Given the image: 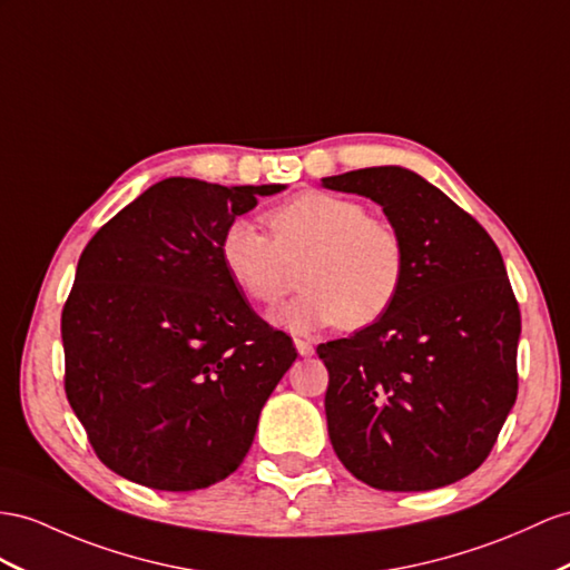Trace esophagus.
Returning a JSON list of instances; mask_svg holds the SVG:
<instances>
[{
  "label": "esophagus",
  "instance_id": "34e87169",
  "mask_svg": "<svg viewBox=\"0 0 570 570\" xmlns=\"http://www.w3.org/2000/svg\"><path fill=\"white\" fill-rule=\"evenodd\" d=\"M294 344H296V352L301 354V356H313V344L311 342H305V340H294Z\"/></svg>",
  "mask_w": 570,
  "mask_h": 570
}]
</instances>
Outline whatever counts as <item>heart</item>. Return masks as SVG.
Returning a JSON list of instances; mask_svg holds the SVG:
<instances>
[{"label":"heart","mask_w":570,"mask_h":570,"mask_svg":"<svg viewBox=\"0 0 570 570\" xmlns=\"http://www.w3.org/2000/svg\"><path fill=\"white\" fill-rule=\"evenodd\" d=\"M267 226L272 238L236 218L218 253L230 279L262 308L279 303L301 279V294L274 315L282 327L358 332L397 303L406 279L404 238L361 202L311 189L274 207Z\"/></svg>","instance_id":"heart-1"}]
</instances>
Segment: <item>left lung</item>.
<instances>
[{"instance_id":"8db88e82","label":"left lung","mask_w":570,"mask_h":570,"mask_svg":"<svg viewBox=\"0 0 570 570\" xmlns=\"http://www.w3.org/2000/svg\"><path fill=\"white\" fill-rule=\"evenodd\" d=\"M323 185L381 204L406 245L392 311L317 346L332 448L373 489L448 487L489 458L518 397L520 308L503 257L474 216L412 170L361 168Z\"/></svg>"}]
</instances>
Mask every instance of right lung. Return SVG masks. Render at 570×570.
Wrapping results in <instances>:
<instances>
[{
  "label": "right lung",
  "instance_id": "1",
  "mask_svg": "<svg viewBox=\"0 0 570 570\" xmlns=\"http://www.w3.org/2000/svg\"><path fill=\"white\" fill-rule=\"evenodd\" d=\"M168 178L83 247L62 311L65 392L98 460L158 491L238 470L296 346L245 301L222 236L259 195Z\"/></svg>",
  "mask_w": 570,
  "mask_h": 570
}]
</instances>
